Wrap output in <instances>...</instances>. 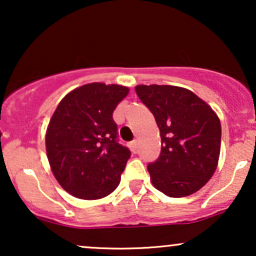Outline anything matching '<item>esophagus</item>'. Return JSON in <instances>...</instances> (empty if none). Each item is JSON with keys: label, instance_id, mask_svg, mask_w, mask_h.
Masks as SVG:
<instances>
[{"label": "esophagus", "instance_id": "1", "mask_svg": "<svg viewBox=\"0 0 256 256\" xmlns=\"http://www.w3.org/2000/svg\"><path fill=\"white\" fill-rule=\"evenodd\" d=\"M128 148H130V150H131L132 152H137V148H138L137 140H132V142H130V144H128Z\"/></svg>", "mask_w": 256, "mask_h": 256}]
</instances>
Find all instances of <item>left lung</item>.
<instances>
[{
  "instance_id": "obj_1",
  "label": "left lung",
  "mask_w": 256,
  "mask_h": 256,
  "mask_svg": "<svg viewBox=\"0 0 256 256\" xmlns=\"http://www.w3.org/2000/svg\"><path fill=\"white\" fill-rule=\"evenodd\" d=\"M137 96L154 116L161 154L149 164L152 185L170 198L198 192L218 167L222 125L207 102L174 85H137Z\"/></svg>"
}]
</instances>
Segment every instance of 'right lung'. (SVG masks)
Segmentation results:
<instances>
[{"label":"right lung","mask_w":256,"mask_h":256,"mask_svg":"<svg viewBox=\"0 0 256 256\" xmlns=\"http://www.w3.org/2000/svg\"><path fill=\"white\" fill-rule=\"evenodd\" d=\"M128 86L90 83L70 91L46 132V158L64 190L80 200L106 198L116 189L130 150L116 142L113 112Z\"/></svg>","instance_id":"obj_1"}]
</instances>
